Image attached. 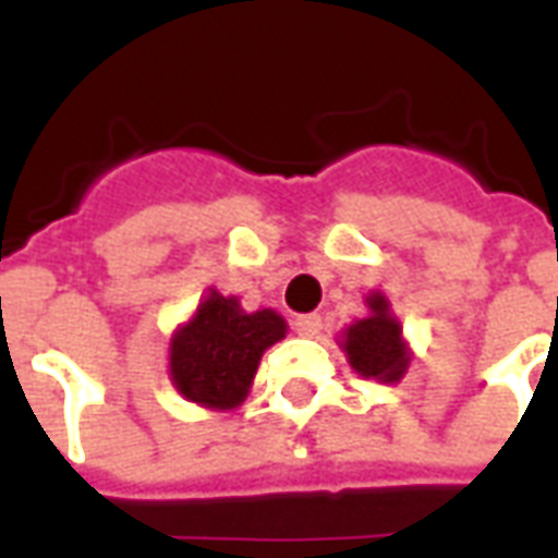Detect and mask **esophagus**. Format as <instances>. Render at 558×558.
<instances>
[{
  "label": "esophagus",
  "mask_w": 558,
  "mask_h": 558,
  "mask_svg": "<svg viewBox=\"0 0 558 558\" xmlns=\"http://www.w3.org/2000/svg\"><path fill=\"white\" fill-rule=\"evenodd\" d=\"M295 331H299L301 337H316V333L322 331V316H316V313L299 316V319H295Z\"/></svg>",
  "instance_id": "esophagus-1"
}]
</instances>
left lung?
<instances>
[{
  "label": "left lung",
  "instance_id": "left-lung-1",
  "mask_svg": "<svg viewBox=\"0 0 558 558\" xmlns=\"http://www.w3.org/2000/svg\"><path fill=\"white\" fill-rule=\"evenodd\" d=\"M366 304H369V316L342 331V352L357 375L393 384L408 373L411 363L408 342L402 340V325L390 313V301L381 292H373Z\"/></svg>",
  "mask_w": 558,
  "mask_h": 558
}]
</instances>
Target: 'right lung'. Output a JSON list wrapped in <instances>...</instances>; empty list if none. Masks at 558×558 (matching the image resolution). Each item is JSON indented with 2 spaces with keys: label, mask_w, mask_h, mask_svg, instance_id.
<instances>
[{
  "label": "right lung",
  "mask_w": 558,
  "mask_h": 558,
  "mask_svg": "<svg viewBox=\"0 0 558 558\" xmlns=\"http://www.w3.org/2000/svg\"><path fill=\"white\" fill-rule=\"evenodd\" d=\"M283 337V316L268 307L245 313L239 299L209 290L171 337V381L189 402L230 411L245 402L263 352Z\"/></svg>",
  "instance_id": "add662e5"
}]
</instances>
